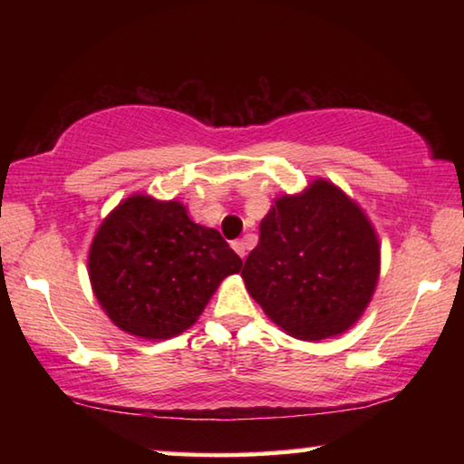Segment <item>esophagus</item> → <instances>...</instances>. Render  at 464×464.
<instances>
[{"label":"esophagus","instance_id":"esophagus-1","mask_svg":"<svg viewBox=\"0 0 464 464\" xmlns=\"http://www.w3.org/2000/svg\"><path fill=\"white\" fill-rule=\"evenodd\" d=\"M233 249L237 251V256L241 257V260H246V256H247V246H246V241H241V239L233 241Z\"/></svg>","mask_w":464,"mask_h":464}]
</instances>
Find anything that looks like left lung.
<instances>
[{"mask_svg": "<svg viewBox=\"0 0 464 464\" xmlns=\"http://www.w3.org/2000/svg\"><path fill=\"white\" fill-rule=\"evenodd\" d=\"M379 270V237L362 208L335 184L315 179L274 200L241 276L274 324L317 342L356 324Z\"/></svg>", "mask_w": 464, "mask_h": 464, "instance_id": "obj_1", "label": "left lung"}]
</instances>
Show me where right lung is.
Wrapping results in <instances>:
<instances>
[{"instance_id": "right-lung-1", "label": "right lung", "mask_w": 464, "mask_h": 464, "mask_svg": "<svg viewBox=\"0 0 464 464\" xmlns=\"http://www.w3.org/2000/svg\"><path fill=\"white\" fill-rule=\"evenodd\" d=\"M241 266L221 233L196 225L182 202L145 194L129 196L102 221L88 257L102 309L143 340L186 332Z\"/></svg>"}]
</instances>
